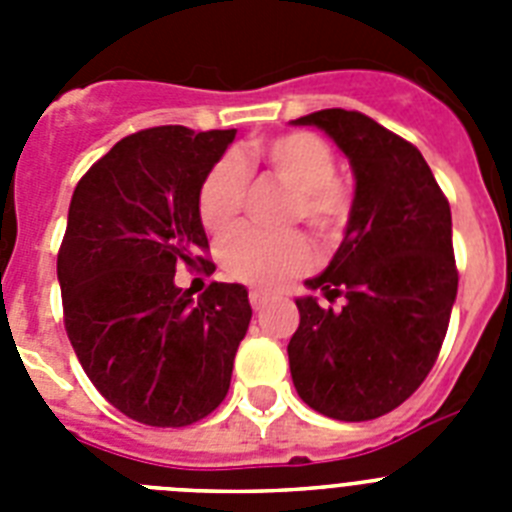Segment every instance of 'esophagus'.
Masks as SVG:
<instances>
[{"mask_svg": "<svg viewBox=\"0 0 512 512\" xmlns=\"http://www.w3.org/2000/svg\"><path fill=\"white\" fill-rule=\"evenodd\" d=\"M248 300H251L253 310L261 312L271 302V295H266V292H261V289H251V295H248Z\"/></svg>", "mask_w": 512, "mask_h": 512, "instance_id": "obj_1", "label": "esophagus"}]
</instances>
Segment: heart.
<instances>
[{"mask_svg":"<svg viewBox=\"0 0 512 512\" xmlns=\"http://www.w3.org/2000/svg\"><path fill=\"white\" fill-rule=\"evenodd\" d=\"M266 164L284 187L295 189L292 215L320 238H336L351 215V189L338 179L336 153L312 133H284L261 140L243 156L220 158L197 192V215L205 230L223 233L233 225L246 194V169ZM220 264L238 282L279 287L312 266V248L300 233H264L238 228L220 243Z\"/></svg>","mask_w":512,"mask_h":512,"instance_id":"b5f03b06","label":"heart"}]
</instances>
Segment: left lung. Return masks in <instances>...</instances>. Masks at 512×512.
Listing matches in <instances>:
<instances>
[{"instance_id":"8db88e82","label":"left lung","mask_w":512,"mask_h":512,"mask_svg":"<svg viewBox=\"0 0 512 512\" xmlns=\"http://www.w3.org/2000/svg\"><path fill=\"white\" fill-rule=\"evenodd\" d=\"M292 125L323 130L341 148L356 192L343 243L305 282L346 302L333 310L297 297L289 372L312 410L374 420L418 390L441 351L459 287L451 207L418 148L372 117L336 107Z\"/></svg>"}]
</instances>
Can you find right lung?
Returning <instances> with one entry per match:
<instances>
[{
  "label": "right lung",
  "mask_w": 512,
  "mask_h": 512,
  "mask_svg": "<svg viewBox=\"0 0 512 512\" xmlns=\"http://www.w3.org/2000/svg\"><path fill=\"white\" fill-rule=\"evenodd\" d=\"M235 130L184 125L122 138L81 176L58 251L66 333L92 384L138 423L182 428L225 400L238 343L251 323L243 284L205 295L176 287V266L207 235L197 192Z\"/></svg>",
  "instance_id": "obj_1"
}]
</instances>
